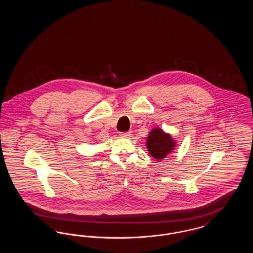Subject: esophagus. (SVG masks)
<instances>
[{
  "label": "esophagus",
  "instance_id": "34e87169",
  "mask_svg": "<svg viewBox=\"0 0 253 253\" xmlns=\"http://www.w3.org/2000/svg\"><path fill=\"white\" fill-rule=\"evenodd\" d=\"M121 137H130L132 135V132L129 131V132H121Z\"/></svg>",
  "mask_w": 253,
  "mask_h": 253
}]
</instances>
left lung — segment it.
I'll use <instances>...</instances> for the list:
<instances>
[{
    "label": "left lung",
    "instance_id": "obj_1",
    "mask_svg": "<svg viewBox=\"0 0 253 253\" xmlns=\"http://www.w3.org/2000/svg\"><path fill=\"white\" fill-rule=\"evenodd\" d=\"M146 146L150 155L160 161L172 153L176 142L168 132L160 128H154L147 137Z\"/></svg>",
    "mask_w": 253,
    "mask_h": 253
}]
</instances>
